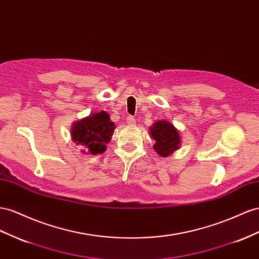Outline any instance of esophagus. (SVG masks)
Segmentation results:
<instances>
[{
	"label": "esophagus",
	"instance_id": "obj_1",
	"mask_svg": "<svg viewBox=\"0 0 259 259\" xmlns=\"http://www.w3.org/2000/svg\"><path fill=\"white\" fill-rule=\"evenodd\" d=\"M126 123L128 125H134L135 124V118L133 117V116H127L126 117Z\"/></svg>",
	"mask_w": 259,
	"mask_h": 259
}]
</instances>
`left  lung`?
Returning <instances> with one entry per match:
<instances>
[{
  "mask_svg": "<svg viewBox=\"0 0 259 259\" xmlns=\"http://www.w3.org/2000/svg\"><path fill=\"white\" fill-rule=\"evenodd\" d=\"M149 133L155 141L153 149L160 157H169L181 147L179 130L169 121L159 120L155 122L150 126Z\"/></svg>",
  "mask_w": 259,
  "mask_h": 259,
  "instance_id": "1",
  "label": "left lung"
}]
</instances>
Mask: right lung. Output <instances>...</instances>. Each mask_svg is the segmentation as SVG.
<instances>
[{"label": "right lung", "mask_w": 259, "mask_h": 259, "mask_svg": "<svg viewBox=\"0 0 259 259\" xmlns=\"http://www.w3.org/2000/svg\"><path fill=\"white\" fill-rule=\"evenodd\" d=\"M114 123L106 111L93 113L74 122L71 127L72 141L81 147L83 155H97L107 150V144L112 138Z\"/></svg>", "instance_id": "1"}]
</instances>
